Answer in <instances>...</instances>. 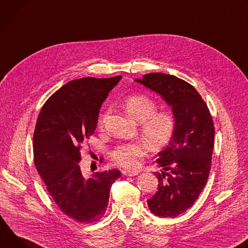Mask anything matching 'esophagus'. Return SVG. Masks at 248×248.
Wrapping results in <instances>:
<instances>
[{
  "label": "esophagus",
  "mask_w": 248,
  "mask_h": 248,
  "mask_svg": "<svg viewBox=\"0 0 248 248\" xmlns=\"http://www.w3.org/2000/svg\"><path fill=\"white\" fill-rule=\"evenodd\" d=\"M122 173L126 176H135V175L138 174V171H136V170H123Z\"/></svg>",
  "instance_id": "esophagus-1"
}]
</instances>
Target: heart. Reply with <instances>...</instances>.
Returning a JSON list of instances; mask_svg holds the SVG:
<instances>
[{
  "instance_id": "b5f03b06",
  "label": "heart",
  "mask_w": 248,
  "mask_h": 248,
  "mask_svg": "<svg viewBox=\"0 0 248 248\" xmlns=\"http://www.w3.org/2000/svg\"><path fill=\"white\" fill-rule=\"evenodd\" d=\"M124 108L128 116L134 121L141 123V131L145 138L155 148L168 144L174 134L176 119L170 110L156 111L155 101L145 94H134L124 101ZM107 113L101 115L98 125L102 127ZM148 145L144 141H134L120 145L111 154L113 160L124 168H135L139 160L146 155Z\"/></svg>"
}]
</instances>
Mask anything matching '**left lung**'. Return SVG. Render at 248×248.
Instances as JSON below:
<instances>
[{"label":"left lung","instance_id":"obj_1","mask_svg":"<svg viewBox=\"0 0 248 248\" xmlns=\"http://www.w3.org/2000/svg\"><path fill=\"white\" fill-rule=\"evenodd\" d=\"M135 80L158 93L176 119L170 142L157 154L162 170L155 172L158 187L148 200L155 216L174 217L195 203L207 183L215 138L212 116L199 93L175 76L151 73Z\"/></svg>","mask_w":248,"mask_h":248}]
</instances>
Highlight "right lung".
Masks as SVG:
<instances>
[{
	"label": "right lung",
	"mask_w": 248,
	"mask_h": 248,
	"mask_svg": "<svg viewBox=\"0 0 248 248\" xmlns=\"http://www.w3.org/2000/svg\"><path fill=\"white\" fill-rule=\"evenodd\" d=\"M121 76L69 81L42 106L33 134L35 168L57 207L81 224L104 215L118 170L85 177L79 168L81 145L94 133L99 109Z\"/></svg>",
	"instance_id": "right-lung-1"
}]
</instances>
